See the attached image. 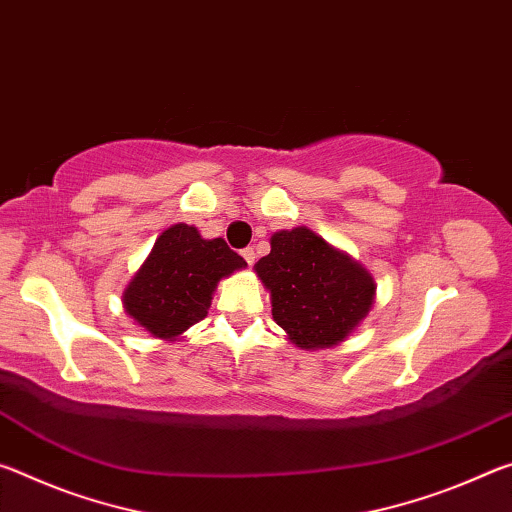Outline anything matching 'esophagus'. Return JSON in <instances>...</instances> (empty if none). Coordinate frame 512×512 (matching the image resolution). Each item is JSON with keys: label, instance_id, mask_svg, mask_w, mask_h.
<instances>
[{"label": "esophagus", "instance_id": "34e87169", "mask_svg": "<svg viewBox=\"0 0 512 512\" xmlns=\"http://www.w3.org/2000/svg\"><path fill=\"white\" fill-rule=\"evenodd\" d=\"M241 255H244V259H246V262H248L250 266L255 264V248H253V246H248V248L241 250Z\"/></svg>", "mask_w": 512, "mask_h": 512}]
</instances>
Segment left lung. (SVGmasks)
I'll return each instance as SVG.
<instances>
[{
	"mask_svg": "<svg viewBox=\"0 0 512 512\" xmlns=\"http://www.w3.org/2000/svg\"><path fill=\"white\" fill-rule=\"evenodd\" d=\"M255 273L271 293L273 320L300 350L339 345L375 305L368 268L305 225L275 232Z\"/></svg>",
	"mask_w": 512,
	"mask_h": 512,
	"instance_id": "left-lung-1",
	"label": "left lung"
}]
</instances>
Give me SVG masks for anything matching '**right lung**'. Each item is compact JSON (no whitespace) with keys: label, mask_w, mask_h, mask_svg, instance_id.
<instances>
[{"label":"right lung","mask_w":512,"mask_h":512,"mask_svg":"<svg viewBox=\"0 0 512 512\" xmlns=\"http://www.w3.org/2000/svg\"><path fill=\"white\" fill-rule=\"evenodd\" d=\"M248 264L219 239L176 223L155 239L149 257L121 293V305L153 339L176 341L207 316L223 277Z\"/></svg>","instance_id":"1"}]
</instances>
